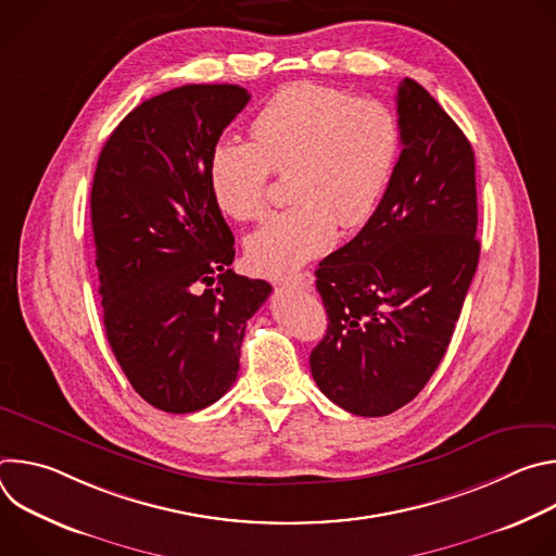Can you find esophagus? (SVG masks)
Instances as JSON below:
<instances>
[{"label": "esophagus", "instance_id": "esophagus-1", "mask_svg": "<svg viewBox=\"0 0 556 556\" xmlns=\"http://www.w3.org/2000/svg\"><path fill=\"white\" fill-rule=\"evenodd\" d=\"M279 286H290V288H309L312 286V275L309 273H299L292 277L279 279Z\"/></svg>", "mask_w": 556, "mask_h": 556}]
</instances>
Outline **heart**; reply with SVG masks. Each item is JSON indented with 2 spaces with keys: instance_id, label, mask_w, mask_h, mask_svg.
I'll use <instances>...</instances> for the list:
<instances>
[{
  "instance_id": "heart-1",
  "label": "heart",
  "mask_w": 556,
  "mask_h": 556,
  "mask_svg": "<svg viewBox=\"0 0 556 556\" xmlns=\"http://www.w3.org/2000/svg\"><path fill=\"white\" fill-rule=\"evenodd\" d=\"M251 131L255 142H215L208 187L226 215L249 222L266 208L273 172H290L294 204L273 213L247 240L249 264L264 275L290 273L326 253L337 226L365 224L403 149V125L391 105L314 81L281 88L255 114Z\"/></svg>"
}]
</instances>
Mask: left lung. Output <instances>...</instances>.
<instances>
[{
  "instance_id": "left-lung-1",
  "label": "left lung",
  "mask_w": 556,
  "mask_h": 556,
  "mask_svg": "<svg viewBox=\"0 0 556 556\" xmlns=\"http://www.w3.org/2000/svg\"><path fill=\"white\" fill-rule=\"evenodd\" d=\"M403 151L352 242L316 268L328 332L314 382L341 409L378 418L412 403L446 354L480 262L475 153L414 78L395 94Z\"/></svg>"
}]
</instances>
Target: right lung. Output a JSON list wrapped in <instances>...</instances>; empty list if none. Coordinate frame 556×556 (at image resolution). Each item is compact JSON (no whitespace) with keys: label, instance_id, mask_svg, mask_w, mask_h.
<instances>
[{"label":"right lung","instance_id":"add662e5","mask_svg":"<svg viewBox=\"0 0 556 556\" xmlns=\"http://www.w3.org/2000/svg\"><path fill=\"white\" fill-rule=\"evenodd\" d=\"M251 94L182 86L131 110L108 138L90 213L112 352L142 401L200 412L240 371L247 321L273 292L235 275V240L208 187V155Z\"/></svg>","mask_w":556,"mask_h":556}]
</instances>
